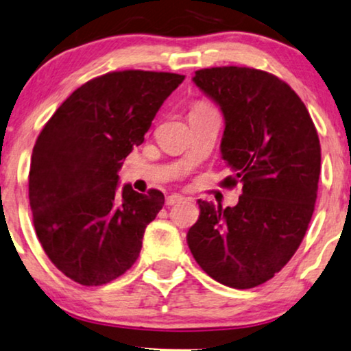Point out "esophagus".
Wrapping results in <instances>:
<instances>
[{"label":"esophagus","instance_id":"1","mask_svg":"<svg viewBox=\"0 0 351 351\" xmlns=\"http://www.w3.org/2000/svg\"><path fill=\"white\" fill-rule=\"evenodd\" d=\"M182 201H184V196L174 193V195L167 196L166 204H167V206H174V204H179V203H182Z\"/></svg>","mask_w":351,"mask_h":351}]
</instances>
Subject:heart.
I'll list each match as a JSON object with an SVG mask.
<instances>
[{
    "instance_id": "obj_1",
    "label": "heart",
    "mask_w": 351,
    "mask_h": 351,
    "mask_svg": "<svg viewBox=\"0 0 351 351\" xmlns=\"http://www.w3.org/2000/svg\"><path fill=\"white\" fill-rule=\"evenodd\" d=\"M204 105H206V104H203V102H198V104L195 105V107H204Z\"/></svg>"
}]
</instances>
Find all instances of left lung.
I'll return each mask as SVG.
<instances>
[{
	"mask_svg": "<svg viewBox=\"0 0 351 351\" xmlns=\"http://www.w3.org/2000/svg\"><path fill=\"white\" fill-rule=\"evenodd\" d=\"M193 83L222 110L220 152L234 172L225 186L243 184L233 208L198 201L199 219L186 233L195 261L234 289L271 280L299 249L318 193V132L299 95L267 71L214 66Z\"/></svg>",
	"mask_w": 351,
	"mask_h": 351,
	"instance_id": "obj_1",
	"label": "left lung"
}]
</instances>
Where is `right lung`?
I'll return each instance as SVG.
<instances>
[{"instance_id": "obj_1", "label": "right lung", "mask_w": 351, "mask_h": 351, "mask_svg": "<svg viewBox=\"0 0 351 351\" xmlns=\"http://www.w3.org/2000/svg\"><path fill=\"white\" fill-rule=\"evenodd\" d=\"M184 80L143 70L97 76L71 93L38 136L28 174L33 225L70 280L102 286L137 261L165 195L118 189V171Z\"/></svg>"}]
</instances>
